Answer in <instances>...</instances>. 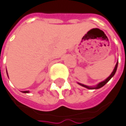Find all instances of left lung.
<instances>
[{"instance_id": "left-lung-1", "label": "left lung", "mask_w": 126, "mask_h": 126, "mask_svg": "<svg viewBox=\"0 0 126 126\" xmlns=\"http://www.w3.org/2000/svg\"><path fill=\"white\" fill-rule=\"evenodd\" d=\"M117 66H118V62H116V65H115V67H114V70H113V71H112V73H111V75L110 76L107 78V79H105V80H103V82H99L98 85L96 86V87H89V86H87V85H83V84H81V83H79V82H78V84L80 85H81V86H82V87H86V88L89 89H99L100 88V87H103L108 82L111 78H112V77L114 76V74H115V73H116V69H117Z\"/></svg>"}]
</instances>
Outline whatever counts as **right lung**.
<instances>
[{"mask_svg": "<svg viewBox=\"0 0 126 126\" xmlns=\"http://www.w3.org/2000/svg\"><path fill=\"white\" fill-rule=\"evenodd\" d=\"M23 93H29V91H24V92H22Z\"/></svg>", "mask_w": 126, "mask_h": 126, "instance_id": "right-lung-1", "label": "right lung"}]
</instances>
